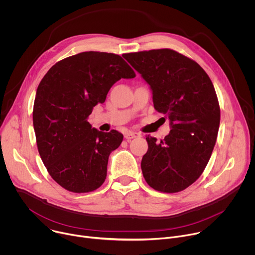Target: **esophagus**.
Masks as SVG:
<instances>
[{"mask_svg":"<svg viewBox=\"0 0 255 255\" xmlns=\"http://www.w3.org/2000/svg\"><path fill=\"white\" fill-rule=\"evenodd\" d=\"M136 137H140V134L138 132H133V131H127L125 133V138L129 141L133 138H136Z\"/></svg>","mask_w":255,"mask_h":255,"instance_id":"esophagus-1","label":"esophagus"}]
</instances>
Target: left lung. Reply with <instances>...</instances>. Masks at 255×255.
<instances>
[{"label": "left lung", "mask_w": 255, "mask_h": 255, "mask_svg": "<svg viewBox=\"0 0 255 255\" xmlns=\"http://www.w3.org/2000/svg\"><path fill=\"white\" fill-rule=\"evenodd\" d=\"M123 57L149 85L154 109L168 118L171 128L163 140L146 137L143 176L156 191H183L203 173L215 146L220 107L214 86L196 61L171 49Z\"/></svg>", "instance_id": "8db88e82"}]
</instances>
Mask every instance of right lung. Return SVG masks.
Segmentation results:
<instances>
[{
	"mask_svg": "<svg viewBox=\"0 0 255 255\" xmlns=\"http://www.w3.org/2000/svg\"><path fill=\"white\" fill-rule=\"evenodd\" d=\"M136 75L118 54L87 51L56 62L40 82L33 108V126L40 157L51 177L72 193L100 188L110 153L123 135L99 131L88 122L121 79Z\"/></svg>",
	"mask_w": 255,
	"mask_h": 255,
	"instance_id": "obj_1",
	"label": "right lung"
}]
</instances>
